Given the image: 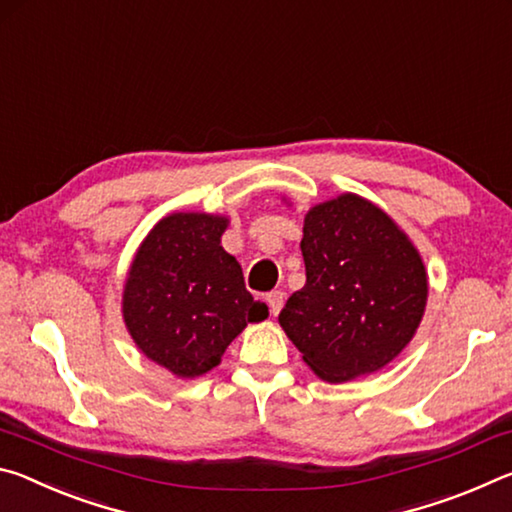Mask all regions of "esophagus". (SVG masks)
<instances>
[{"instance_id":"1","label":"esophagus","mask_w":512,"mask_h":512,"mask_svg":"<svg viewBox=\"0 0 512 512\" xmlns=\"http://www.w3.org/2000/svg\"><path fill=\"white\" fill-rule=\"evenodd\" d=\"M266 302H268V307H271V314L277 316V314H280L282 305H284V293L282 291H271L266 296Z\"/></svg>"}]
</instances>
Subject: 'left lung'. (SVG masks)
I'll return each instance as SVG.
<instances>
[{
  "label": "left lung",
  "instance_id": "1",
  "mask_svg": "<svg viewBox=\"0 0 512 512\" xmlns=\"http://www.w3.org/2000/svg\"><path fill=\"white\" fill-rule=\"evenodd\" d=\"M307 282L280 325L320 379L341 384L391 363L427 305V271L411 239L377 205L341 194L311 207L300 241Z\"/></svg>",
  "mask_w": 512,
  "mask_h": 512
}]
</instances>
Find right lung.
<instances>
[{"label": "right lung", "mask_w": 512, "mask_h": 512, "mask_svg": "<svg viewBox=\"0 0 512 512\" xmlns=\"http://www.w3.org/2000/svg\"><path fill=\"white\" fill-rule=\"evenodd\" d=\"M228 219L176 212L153 225L126 277L124 323L137 348L176 377L219 366L248 323L268 316L221 246Z\"/></svg>", "instance_id": "right-lung-1"}]
</instances>
